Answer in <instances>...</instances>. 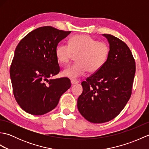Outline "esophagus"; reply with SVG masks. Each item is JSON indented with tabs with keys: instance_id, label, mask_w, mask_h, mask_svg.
Wrapping results in <instances>:
<instances>
[{
	"instance_id": "obj_1",
	"label": "esophagus",
	"mask_w": 149,
	"mask_h": 149,
	"mask_svg": "<svg viewBox=\"0 0 149 149\" xmlns=\"http://www.w3.org/2000/svg\"><path fill=\"white\" fill-rule=\"evenodd\" d=\"M71 83L72 84H77L79 83V81L77 79H71Z\"/></svg>"
}]
</instances>
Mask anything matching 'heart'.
Here are the masks:
<instances>
[{"label": "heart", "mask_w": 149, "mask_h": 149, "mask_svg": "<svg viewBox=\"0 0 149 149\" xmlns=\"http://www.w3.org/2000/svg\"><path fill=\"white\" fill-rule=\"evenodd\" d=\"M109 47L105 42H98L87 34H77L69 40L68 45L60 44L56 49V56L63 66L68 64L74 55L76 63L66 68L62 74L70 78L83 75L87 70L95 73L102 68L109 55Z\"/></svg>", "instance_id": "heart-1"}]
</instances>
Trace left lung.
<instances>
[{"label":"left lung","mask_w":149,"mask_h":149,"mask_svg":"<svg viewBox=\"0 0 149 149\" xmlns=\"http://www.w3.org/2000/svg\"><path fill=\"white\" fill-rule=\"evenodd\" d=\"M109 44V55L99 71L82 82L77 100L79 111L91 123L115 118L131 95L136 72L134 59L128 46L118 38L103 34Z\"/></svg>","instance_id":"8db88e82"}]
</instances>
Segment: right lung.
Wrapping results in <instances>:
<instances>
[{"mask_svg": "<svg viewBox=\"0 0 149 149\" xmlns=\"http://www.w3.org/2000/svg\"><path fill=\"white\" fill-rule=\"evenodd\" d=\"M71 31L41 27L22 39L15 49L10 67L13 91L18 105L33 115L54 109L71 86L68 78H49L60 71L56 49Z\"/></svg>", "mask_w": 149, "mask_h": 149, "instance_id": "1", "label": "right lung"}]
</instances>
